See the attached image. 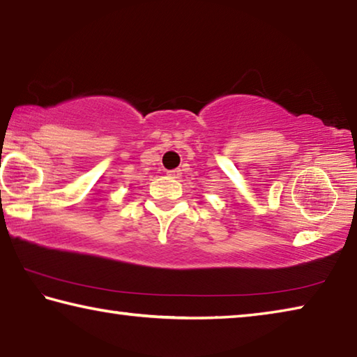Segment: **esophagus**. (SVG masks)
Returning <instances> with one entry per match:
<instances>
[{"instance_id":"obj_1","label":"esophagus","mask_w":357,"mask_h":357,"mask_svg":"<svg viewBox=\"0 0 357 357\" xmlns=\"http://www.w3.org/2000/svg\"><path fill=\"white\" fill-rule=\"evenodd\" d=\"M167 174H168V178L178 179V178H181V170H170V172H167Z\"/></svg>"}]
</instances>
